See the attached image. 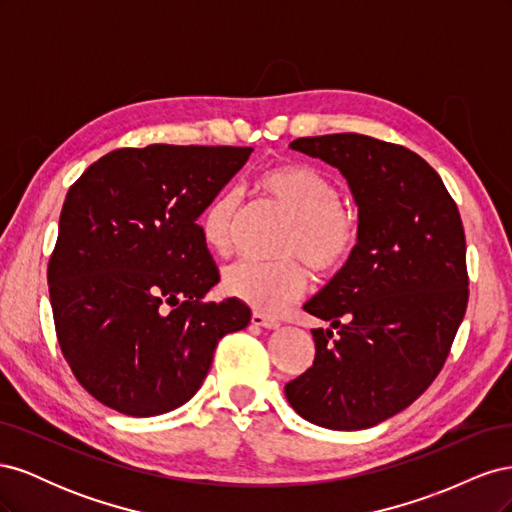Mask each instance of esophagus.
Here are the masks:
<instances>
[{
    "mask_svg": "<svg viewBox=\"0 0 512 512\" xmlns=\"http://www.w3.org/2000/svg\"><path fill=\"white\" fill-rule=\"evenodd\" d=\"M252 324H254V327H262V329H269V331L280 329V322H277V320L271 318V316L260 314V312H254V314H252Z\"/></svg>",
    "mask_w": 512,
    "mask_h": 512,
    "instance_id": "1",
    "label": "esophagus"
}]
</instances>
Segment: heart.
Segmentation results:
<instances>
[{"instance_id":"1","label":"heart","mask_w":512,"mask_h":512,"mask_svg":"<svg viewBox=\"0 0 512 512\" xmlns=\"http://www.w3.org/2000/svg\"><path fill=\"white\" fill-rule=\"evenodd\" d=\"M256 190L292 218L286 254L303 256L320 273L342 269L356 247V224L342 209L337 185L307 164H277L262 170ZM239 218V196L232 190L215 194L198 215L200 239L213 254H228ZM222 288L228 297L256 312L280 314L307 288L301 260H241L226 269Z\"/></svg>"}]
</instances>
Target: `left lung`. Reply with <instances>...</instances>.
I'll use <instances>...</instances> for the list:
<instances>
[{"label":"left lung","instance_id":"1","mask_svg":"<svg viewBox=\"0 0 512 512\" xmlns=\"http://www.w3.org/2000/svg\"><path fill=\"white\" fill-rule=\"evenodd\" d=\"M290 149L337 168L359 209L356 247L305 312L316 359L284 386L305 421L356 431L395 416L440 374L468 305L466 235L440 175L414 151L363 134Z\"/></svg>","mask_w":512,"mask_h":512}]
</instances>
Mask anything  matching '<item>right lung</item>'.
<instances>
[{
    "instance_id": "1",
    "label": "right lung",
    "mask_w": 512,
    "mask_h": 512,
    "mask_svg": "<svg viewBox=\"0 0 512 512\" xmlns=\"http://www.w3.org/2000/svg\"><path fill=\"white\" fill-rule=\"evenodd\" d=\"M252 151L117 149L68 190L49 294L61 352L100 404L128 416L183 406L220 339L250 324L237 299L203 303L220 275L198 215Z\"/></svg>"
}]
</instances>
